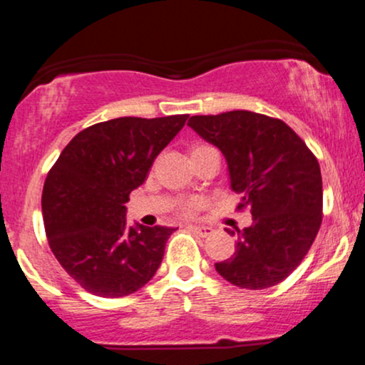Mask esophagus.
Masks as SVG:
<instances>
[{
	"instance_id": "34e87169",
	"label": "esophagus",
	"mask_w": 365,
	"mask_h": 365,
	"mask_svg": "<svg viewBox=\"0 0 365 365\" xmlns=\"http://www.w3.org/2000/svg\"><path fill=\"white\" fill-rule=\"evenodd\" d=\"M188 230H190V232H194L195 235H199V237H207V235H211L212 233V228L211 226H188Z\"/></svg>"
}]
</instances>
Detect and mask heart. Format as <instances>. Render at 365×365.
<instances>
[{"mask_svg":"<svg viewBox=\"0 0 365 365\" xmlns=\"http://www.w3.org/2000/svg\"><path fill=\"white\" fill-rule=\"evenodd\" d=\"M199 148H206V145H195V148L192 150H195ZM197 209H199V200H197V199H187V200H183L182 204H180L178 211H180V215H182V216H192L197 211Z\"/></svg>","mask_w":365,"mask_h":365,"instance_id":"b5f03b06","label":"heart"}]
</instances>
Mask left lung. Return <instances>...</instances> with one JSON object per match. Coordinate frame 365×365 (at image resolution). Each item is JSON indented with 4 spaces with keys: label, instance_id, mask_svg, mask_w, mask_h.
Returning a JSON list of instances; mask_svg holds the SVG:
<instances>
[{
    "label": "left lung",
    "instance_id": "8db88e82",
    "mask_svg": "<svg viewBox=\"0 0 365 365\" xmlns=\"http://www.w3.org/2000/svg\"><path fill=\"white\" fill-rule=\"evenodd\" d=\"M228 163L230 183L252 225L237 230L235 254L216 262L226 282L247 290L282 283L302 262L322 221L319 163L287 123L237 110L188 120ZM235 235V232L226 230Z\"/></svg>",
    "mask_w": 365,
    "mask_h": 365
}]
</instances>
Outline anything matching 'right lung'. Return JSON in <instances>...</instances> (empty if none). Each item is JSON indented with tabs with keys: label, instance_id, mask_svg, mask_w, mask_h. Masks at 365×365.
Instances as JSON below:
<instances>
[{
	"label": "right lung",
	"instance_id": "add662e5",
	"mask_svg": "<svg viewBox=\"0 0 365 365\" xmlns=\"http://www.w3.org/2000/svg\"><path fill=\"white\" fill-rule=\"evenodd\" d=\"M187 118L101 121L78 132L49 170L43 188L46 237L83 290L116 299L156 274L173 228L127 226L125 204Z\"/></svg>",
	"mask_w": 365,
	"mask_h": 365
}]
</instances>
